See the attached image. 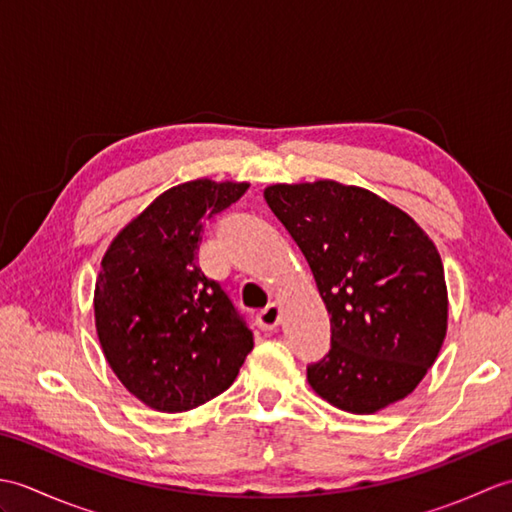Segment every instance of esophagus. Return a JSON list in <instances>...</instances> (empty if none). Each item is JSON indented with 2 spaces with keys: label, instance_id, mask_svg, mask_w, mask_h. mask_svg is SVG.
<instances>
[{
  "label": "esophagus",
  "instance_id": "34e87169",
  "mask_svg": "<svg viewBox=\"0 0 512 512\" xmlns=\"http://www.w3.org/2000/svg\"><path fill=\"white\" fill-rule=\"evenodd\" d=\"M279 321H281V308H279V303H275V301L268 303V306L262 312H257V325L262 330H275Z\"/></svg>",
  "mask_w": 512,
  "mask_h": 512
}]
</instances>
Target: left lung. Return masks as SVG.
Wrapping results in <instances>:
<instances>
[{"label": "left lung", "instance_id": "obj_1", "mask_svg": "<svg viewBox=\"0 0 512 512\" xmlns=\"http://www.w3.org/2000/svg\"><path fill=\"white\" fill-rule=\"evenodd\" d=\"M264 198L330 314V352L308 365L310 387L350 413L409 396L447 334V284L429 235L376 193L334 180L273 184Z\"/></svg>", "mask_w": 512, "mask_h": 512}]
</instances>
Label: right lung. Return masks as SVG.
Returning a JSON list of instances; mask_svg holds the SVG:
<instances>
[{"instance_id": "1", "label": "right lung", "mask_w": 512, "mask_h": 512, "mask_svg": "<svg viewBox=\"0 0 512 512\" xmlns=\"http://www.w3.org/2000/svg\"><path fill=\"white\" fill-rule=\"evenodd\" d=\"M246 189L206 178L178 184L129 222L103 257L96 332L118 380L151 409L180 413L220 396L253 350L242 314L198 266L204 222Z\"/></svg>"}]
</instances>
